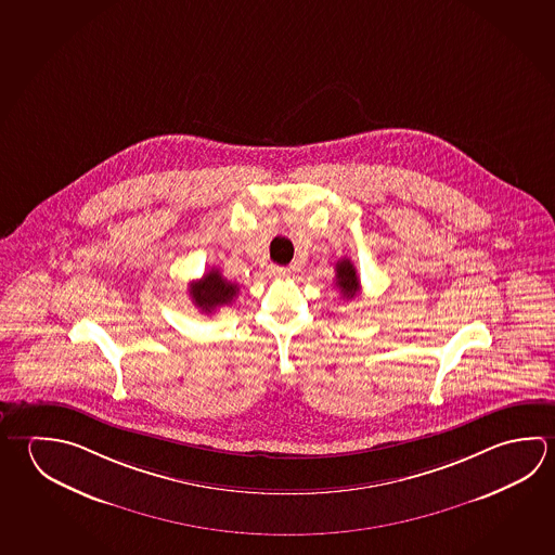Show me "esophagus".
<instances>
[{
	"mask_svg": "<svg viewBox=\"0 0 555 555\" xmlns=\"http://www.w3.org/2000/svg\"><path fill=\"white\" fill-rule=\"evenodd\" d=\"M288 274H291V269H286V267H279V264L269 267V276H273V279H284Z\"/></svg>",
	"mask_w": 555,
	"mask_h": 555,
	"instance_id": "obj_1",
	"label": "esophagus"
}]
</instances>
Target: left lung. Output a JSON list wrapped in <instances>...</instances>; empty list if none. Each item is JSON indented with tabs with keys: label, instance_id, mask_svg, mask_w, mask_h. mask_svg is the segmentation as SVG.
<instances>
[{
	"label": "left lung",
	"instance_id": "1",
	"mask_svg": "<svg viewBox=\"0 0 555 555\" xmlns=\"http://www.w3.org/2000/svg\"><path fill=\"white\" fill-rule=\"evenodd\" d=\"M335 284L343 294V298H347V300H352L359 294V276H357L354 264L350 263L349 259H340L335 264Z\"/></svg>",
	"mask_w": 555,
	"mask_h": 555
}]
</instances>
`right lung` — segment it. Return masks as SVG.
<instances>
[{"instance_id": "1", "label": "right lung", "mask_w": 555, "mask_h": 555, "mask_svg": "<svg viewBox=\"0 0 555 555\" xmlns=\"http://www.w3.org/2000/svg\"><path fill=\"white\" fill-rule=\"evenodd\" d=\"M240 292L235 282L225 281L218 269H212L189 286V294L198 310L203 313H215L220 306H228L234 301Z\"/></svg>"}]
</instances>
